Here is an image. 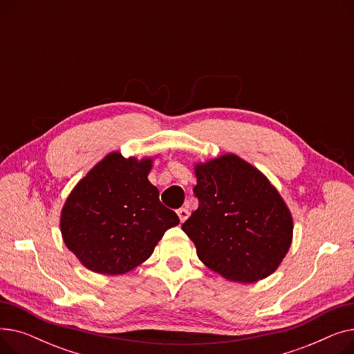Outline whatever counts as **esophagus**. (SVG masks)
<instances>
[{"mask_svg": "<svg viewBox=\"0 0 354 354\" xmlns=\"http://www.w3.org/2000/svg\"><path fill=\"white\" fill-rule=\"evenodd\" d=\"M176 214H178V216H179L180 222H185V221L188 219V216H189V211H188L187 208H179V209L176 211Z\"/></svg>", "mask_w": 354, "mask_h": 354, "instance_id": "34e87169", "label": "esophagus"}]
</instances>
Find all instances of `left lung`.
<instances>
[{
  "instance_id": "8db88e82",
  "label": "left lung",
  "mask_w": 354,
  "mask_h": 354,
  "mask_svg": "<svg viewBox=\"0 0 354 354\" xmlns=\"http://www.w3.org/2000/svg\"><path fill=\"white\" fill-rule=\"evenodd\" d=\"M198 209L182 230L208 268L255 283L281 264L292 239V216L270 180L228 153L195 166Z\"/></svg>"
}]
</instances>
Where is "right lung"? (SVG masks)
Masks as SVG:
<instances>
[{"label": "right lung", "mask_w": 354, "mask_h": 354, "mask_svg": "<svg viewBox=\"0 0 354 354\" xmlns=\"http://www.w3.org/2000/svg\"><path fill=\"white\" fill-rule=\"evenodd\" d=\"M152 159L109 153L74 187L60 218L67 248L95 272L118 275L152 255L163 234L179 224L149 182Z\"/></svg>", "instance_id": "add662e5"}]
</instances>
